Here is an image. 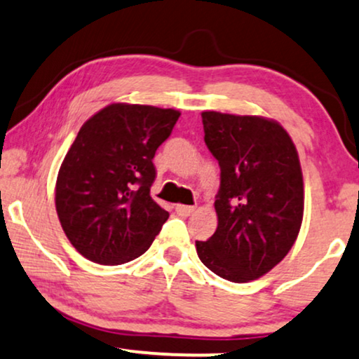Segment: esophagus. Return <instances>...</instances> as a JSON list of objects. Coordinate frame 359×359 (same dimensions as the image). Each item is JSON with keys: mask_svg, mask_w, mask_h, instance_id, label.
<instances>
[{"mask_svg": "<svg viewBox=\"0 0 359 359\" xmlns=\"http://www.w3.org/2000/svg\"><path fill=\"white\" fill-rule=\"evenodd\" d=\"M194 210H195V207H190V205H175V212L179 213L180 217L192 215Z\"/></svg>", "mask_w": 359, "mask_h": 359, "instance_id": "34e87169", "label": "esophagus"}]
</instances>
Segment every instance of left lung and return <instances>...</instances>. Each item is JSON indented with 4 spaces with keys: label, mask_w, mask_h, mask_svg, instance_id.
<instances>
[{
    "label": "left lung",
    "mask_w": 359,
    "mask_h": 359,
    "mask_svg": "<svg viewBox=\"0 0 359 359\" xmlns=\"http://www.w3.org/2000/svg\"><path fill=\"white\" fill-rule=\"evenodd\" d=\"M205 144L219 161L215 233L195 242L203 265L245 283L265 275L293 247L303 220L298 152L278 122L258 116L202 112Z\"/></svg>",
    "instance_id": "left-lung-1"
}]
</instances>
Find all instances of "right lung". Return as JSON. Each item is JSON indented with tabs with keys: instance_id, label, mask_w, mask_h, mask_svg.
Wrapping results in <instances>:
<instances>
[{
	"instance_id": "add662e5",
	"label": "right lung",
	"mask_w": 359,
	"mask_h": 359,
	"mask_svg": "<svg viewBox=\"0 0 359 359\" xmlns=\"http://www.w3.org/2000/svg\"><path fill=\"white\" fill-rule=\"evenodd\" d=\"M180 112L111 104L81 127L56 182L59 222L90 262L121 265L151 247L169 212L151 197L152 158Z\"/></svg>"
}]
</instances>
